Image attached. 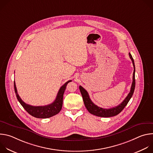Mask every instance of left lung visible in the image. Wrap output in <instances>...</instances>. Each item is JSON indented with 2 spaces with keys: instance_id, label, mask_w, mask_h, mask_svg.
I'll return each mask as SVG.
<instances>
[{
  "instance_id": "left-lung-1",
  "label": "left lung",
  "mask_w": 153,
  "mask_h": 153,
  "mask_svg": "<svg viewBox=\"0 0 153 153\" xmlns=\"http://www.w3.org/2000/svg\"><path fill=\"white\" fill-rule=\"evenodd\" d=\"M129 56L130 59H131L133 67H134V72H133V82L131 85V90L126 96V97L124 99V100L119 104L118 106L110 108V109H105L102 108L100 107H99L96 105H95L90 99L89 94L82 86H79V90L80 91L81 94L82 96L83 100L84 102V104L85 105L86 108L91 114L95 115L98 117H113L119 114L125 107V106L127 105L128 102L129 101L130 99L131 98L134 91L135 89V65H134V59L131 56V54L129 53Z\"/></svg>"
}]
</instances>
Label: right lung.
I'll return each instance as SVG.
<instances>
[{"label": "right lung", "instance_id": "add662e5", "mask_svg": "<svg viewBox=\"0 0 153 153\" xmlns=\"http://www.w3.org/2000/svg\"><path fill=\"white\" fill-rule=\"evenodd\" d=\"M70 82H71V80H68L63 85H62L57 93V95L56 96L55 100L52 103L45 106H35L25 103L20 99L17 93L15 82H14V86L17 99L21 104V105L24 107L25 110L30 115L34 117L39 119H45L54 116L60 111L63 104V94L65 89H66L67 84Z\"/></svg>", "mask_w": 153, "mask_h": 153}]
</instances>
